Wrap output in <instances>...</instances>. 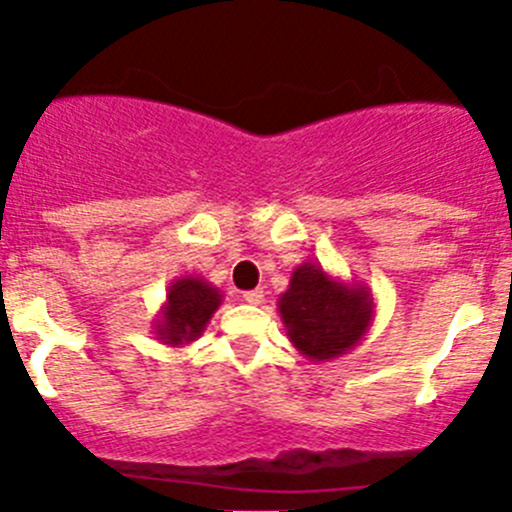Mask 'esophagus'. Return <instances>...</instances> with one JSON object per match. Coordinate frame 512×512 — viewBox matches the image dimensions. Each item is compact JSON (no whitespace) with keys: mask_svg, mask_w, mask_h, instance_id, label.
I'll use <instances>...</instances> for the list:
<instances>
[{"mask_svg":"<svg viewBox=\"0 0 512 512\" xmlns=\"http://www.w3.org/2000/svg\"><path fill=\"white\" fill-rule=\"evenodd\" d=\"M242 300L250 305H260L265 300V293L262 290H247V293H242Z\"/></svg>","mask_w":512,"mask_h":512,"instance_id":"1","label":"esophagus"}]
</instances>
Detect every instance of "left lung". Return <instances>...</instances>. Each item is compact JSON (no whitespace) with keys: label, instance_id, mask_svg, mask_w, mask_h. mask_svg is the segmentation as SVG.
Masks as SVG:
<instances>
[{"label":"left lung","instance_id":"left-lung-1","mask_svg":"<svg viewBox=\"0 0 512 512\" xmlns=\"http://www.w3.org/2000/svg\"><path fill=\"white\" fill-rule=\"evenodd\" d=\"M290 343L313 364L333 361L358 343L374 323V295L366 285L343 280L318 262H303L278 298Z\"/></svg>","mask_w":512,"mask_h":512}]
</instances>
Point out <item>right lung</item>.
Listing matches in <instances>:
<instances>
[{
	"instance_id": "right-lung-1",
	"label": "right lung",
	"mask_w": 512,
	"mask_h": 512,
	"mask_svg": "<svg viewBox=\"0 0 512 512\" xmlns=\"http://www.w3.org/2000/svg\"><path fill=\"white\" fill-rule=\"evenodd\" d=\"M222 305V293L197 275H184L166 288V300L154 321L156 341L181 348L202 338L212 315Z\"/></svg>"
}]
</instances>
